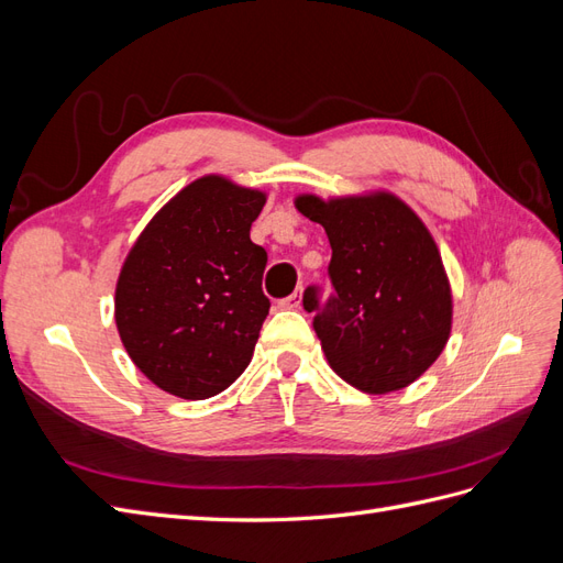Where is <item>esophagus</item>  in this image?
Here are the masks:
<instances>
[{"label":"esophagus","instance_id":"1","mask_svg":"<svg viewBox=\"0 0 563 563\" xmlns=\"http://www.w3.org/2000/svg\"><path fill=\"white\" fill-rule=\"evenodd\" d=\"M300 302H302V288H296V291L291 296H286L279 305H282V308H286V310H298Z\"/></svg>","mask_w":563,"mask_h":563}]
</instances>
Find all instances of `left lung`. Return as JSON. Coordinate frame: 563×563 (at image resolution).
Masks as SVG:
<instances>
[{
    "mask_svg": "<svg viewBox=\"0 0 563 563\" xmlns=\"http://www.w3.org/2000/svg\"><path fill=\"white\" fill-rule=\"evenodd\" d=\"M296 207L323 225L333 251V294L323 298L317 284L302 294L331 368L368 395L411 385L451 333V288L432 234L385 192L331 201L310 195Z\"/></svg>",
    "mask_w": 563,
    "mask_h": 563,
    "instance_id": "1",
    "label": "left lung"
}]
</instances>
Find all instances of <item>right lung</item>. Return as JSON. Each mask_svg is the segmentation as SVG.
I'll return each mask as SVG.
<instances>
[{
    "label": "right lung",
    "mask_w": 563,
    "mask_h": 563,
    "mask_svg": "<svg viewBox=\"0 0 563 563\" xmlns=\"http://www.w3.org/2000/svg\"><path fill=\"white\" fill-rule=\"evenodd\" d=\"M263 207L258 190L199 178L133 244L114 321L133 364L164 391L209 399L249 366L269 312L267 251L249 234Z\"/></svg>",
    "instance_id": "1"
}]
</instances>
